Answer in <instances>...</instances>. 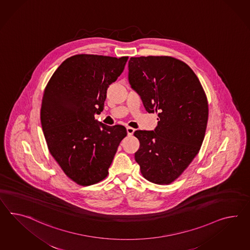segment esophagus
Masks as SVG:
<instances>
[{
    "mask_svg": "<svg viewBox=\"0 0 250 250\" xmlns=\"http://www.w3.org/2000/svg\"><path fill=\"white\" fill-rule=\"evenodd\" d=\"M126 129H127V133H128V136H131V135L134 133L135 129L133 128H131V127H127Z\"/></svg>",
    "mask_w": 250,
    "mask_h": 250,
    "instance_id": "obj_1",
    "label": "esophagus"
}]
</instances>
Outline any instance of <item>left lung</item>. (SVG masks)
<instances>
[{"mask_svg":"<svg viewBox=\"0 0 250 250\" xmlns=\"http://www.w3.org/2000/svg\"><path fill=\"white\" fill-rule=\"evenodd\" d=\"M128 83L148 113H158L154 130H136L135 160L145 179L169 184L199 153L208 106L199 78L185 62L169 56L131 57Z\"/></svg>","mask_w":250,"mask_h":250,"instance_id":"1","label":"left lung"}]
</instances>
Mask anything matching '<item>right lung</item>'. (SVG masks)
<instances>
[{
	"mask_svg": "<svg viewBox=\"0 0 250 250\" xmlns=\"http://www.w3.org/2000/svg\"><path fill=\"white\" fill-rule=\"evenodd\" d=\"M128 57L78 54L66 59L45 88L41 122L52 157L82 186L100 182L122 139L124 126L97 122L107 89L122 73Z\"/></svg>",
	"mask_w": 250,
	"mask_h": 250,
	"instance_id": "1",
	"label": "right lung"
}]
</instances>
